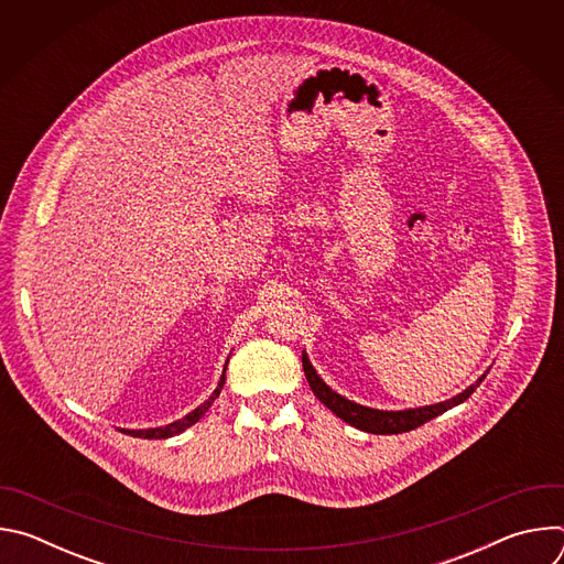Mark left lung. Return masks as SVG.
Masks as SVG:
<instances>
[{"mask_svg": "<svg viewBox=\"0 0 564 564\" xmlns=\"http://www.w3.org/2000/svg\"><path fill=\"white\" fill-rule=\"evenodd\" d=\"M301 361H303L305 379H307L312 392L316 394V399L321 401V404L328 406L337 417H341L350 426H355L359 431H366V433H375V435H397V433H406V431H413V429L426 424L429 420H433V417L446 413L448 409L462 404V401H466L475 392V388L481 381H485V377L489 372L487 370L475 383H470L466 390H462L459 394H455V397H451L446 401H440V404L420 406V409H406V411H379V409H368V406L355 404V401H350L344 394L335 392L324 379L316 375V370L312 368V364H310L305 352H303Z\"/></svg>", "mask_w": 564, "mask_h": 564, "instance_id": "left-lung-1", "label": "left lung"}]
</instances>
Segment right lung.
<instances>
[{
	"label": "right lung",
	"instance_id": "right-lung-1",
	"mask_svg": "<svg viewBox=\"0 0 564 564\" xmlns=\"http://www.w3.org/2000/svg\"><path fill=\"white\" fill-rule=\"evenodd\" d=\"M227 361H229V359H227ZM225 370H227V364H225ZM225 370H223V375H220V381H218L216 390L209 394V399L203 401V404H200L198 409H194L192 413H187L183 420H176V422H172V424H167V426H158V429H142V431L122 429V433H129L131 437H144V440H165V437H174V435L187 431L192 424H196V422L209 411V406L214 404V399L220 394L223 383H225Z\"/></svg>",
	"mask_w": 564,
	"mask_h": 564
}]
</instances>
